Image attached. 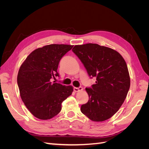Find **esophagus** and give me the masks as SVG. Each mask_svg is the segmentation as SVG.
Returning <instances> with one entry per match:
<instances>
[{"label":"esophagus","mask_w":149,"mask_h":149,"mask_svg":"<svg viewBox=\"0 0 149 149\" xmlns=\"http://www.w3.org/2000/svg\"><path fill=\"white\" fill-rule=\"evenodd\" d=\"M73 89H74V91H75V92H79V91H82L83 88L82 87H79V88L74 87L73 88Z\"/></svg>","instance_id":"esophagus-1"}]
</instances>
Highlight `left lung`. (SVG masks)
<instances>
[{
  "label": "left lung",
  "mask_w": 149,
  "mask_h": 149,
  "mask_svg": "<svg viewBox=\"0 0 149 149\" xmlns=\"http://www.w3.org/2000/svg\"><path fill=\"white\" fill-rule=\"evenodd\" d=\"M72 51L83 63L96 84L86 88L89 101L81 111L93 121L111 118L124 102L130 81L127 64L114 49L96 43L75 45Z\"/></svg>",
  "instance_id": "obj_1"
}]
</instances>
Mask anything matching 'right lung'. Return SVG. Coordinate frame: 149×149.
<instances>
[{
  "mask_svg": "<svg viewBox=\"0 0 149 149\" xmlns=\"http://www.w3.org/2000/svg\"><path fill=\"white\" fill-rule=\"evenodd\" d=\"M73 45L52 44L35 49L20 67L17 84L22 101L36 118L47 120L61 110V103L73 91L72 86L55 83L61 58Z\"/></svg>",
  "mask_w": 149,
  "mask_h": 149,
  "instance_id": "obj_1",
  "label": "right lung"
}]
</instances>
